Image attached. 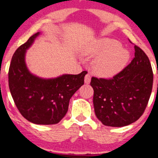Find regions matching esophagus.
I'll use <instances>...</instances> for the list:
<instances>
[{
	"label": "esophagus",
	"mask_w": 158,
	"mask_h": 158,
	"mask_svg": "<svg viewBox=\"0 0 158 158\" xmlns=\"http://www.w3.org/2000/svg\"><path fill=\"white\" fill-rule=\"evenodd\" d=\"M90 79H91V76L90 73H87L85 77V84L88 85L90 82Z\"/></svg>",
	"instance_id": "34e87169"
}]
</instances>
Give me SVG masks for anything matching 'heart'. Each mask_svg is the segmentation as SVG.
<instances>
[{"mask_svg": "<svg viewBox=\"0 0 158 158\" xmlns=\"http://www.w3.org/2000/svg\"><path fill=\"white\" fill-rule=\"evenodd\" d=\"M86 56H98L94 61L96 73L104 77H111L121 72L130 59V52L122 48L118 41L102 39L94 41L83 50Z\"/></svg>", "mask_w": 158, "mask_h": 158, "instance_id": "heart-1", "label": "heart"}]
</instances>
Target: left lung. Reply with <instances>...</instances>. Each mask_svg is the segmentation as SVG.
I'll return each instance as SVG.
<instances>
[{
    "instance_id": "1",
    "label": "left lung",
    "mask_w": 158,
    "mask_h": 158,
    "mask_svg": "<svg viewBox=\"0 0 158 158\" xmlns=\"http://www.w3.org/2000/svg\"><path fill=\"white\" fill-rule=\"evenodd\" d=\"M135 58L110 79L93 77L94 111L103 125L123 127L137 121L151 96L153 71L142 49L135 45Z\"/></svg>"
}]
</instances>
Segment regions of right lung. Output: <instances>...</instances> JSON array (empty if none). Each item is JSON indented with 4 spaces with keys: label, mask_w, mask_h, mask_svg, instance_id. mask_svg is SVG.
Returning a JSON list of instances; mask_svg holds the SVG:
<instances>
[{
    "label": "right lung",
    "mask_w": 158,
    "mask_h": 158,
    "mask_svg": "<svg viewBox=\"0 0 158 158\" xmlns=\"http://www.w3.org/2000/svg\"><path fill=\"white\" fill-rule=\"evenodd\" d=\"M39 32L16 50L9 69V88L18 110L25 119L38 125L56 124L68 112L70 98L84 85L86 71L55 79L32 75L25 63V53Z\"/></svg>",
    "instance_id": "add662e5"
}]
</instances>
